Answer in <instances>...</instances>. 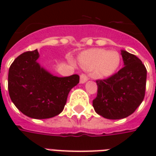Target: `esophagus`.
<instances>
[{"label": "esophagus", "mask_w": 156, "mask_h": 156, "mask_svg": "<svg viewBox=\"0 0 156 156\" xmlns=\"http://www.w3.org/2000/svg\"><path fill=\"white\" fill-rule=\"evenodd\" d=\"M88 76L85 74V73H82L81 75H80V83H84L85 82L88 81Z\"/></svg>", "instance_id": "34e87169"}]
</instances>
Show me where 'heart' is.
Returning <instances> with one entry per match:
<instances>
[{
	"label": "heart",
	"instance_id": "obj_1",
	"mask_svg": "<svg viewBox=\"0 0 156 156\" xmlns=\"http://www.w3.org/2000/svg\"><path fill=\"white\" fill-rule=\"evenodd\" d=\"M83 68L93 70L99 77H107L114 73L119 65V54L101 48H94L83 51L78 58Z\"/></svg>",
	"mask_w": 156,
	"mask_h": 156
}]
</instances>
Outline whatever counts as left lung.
<instances>
[{
	"label": "left lung",
	"mask_w": 156,
	"mask_h": 156,
	"mask_svg": "<svg viewBox=\"0 0 156 156\" xmlns=\"http://www.w3.org/2000/svg\"><path fill=\"white\" fill-rule=\"evenodd\" d=\"M124 67L105 79L96 80L97 97L93 106L98 115L120 119L132 115L144 100L147 70L140 58L122 50Z\"/></svg>",
	"instance_id": "8db88e82"
}]
</instances>
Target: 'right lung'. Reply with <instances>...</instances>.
Returning a JSON list of instances; mask_svg holds the SVG:
<instances>
[{"label":"right lung","mask_w":156,"mask_h":156,"mask_svg":"<svg viewBox=\"0 0 156 156\" xmlns=\"http://www.w3.org/2000/svg\"><path fill=\"white\" fill-rule=\"evenodd\" d=\"M37 50L26 51L12 62L8 73L10 98L22 114L32 119H49L64 108L68 95L79 76L58 78L37 62Z\"/></svg>","instance_id":"right-lung-1"}]
</instances>
